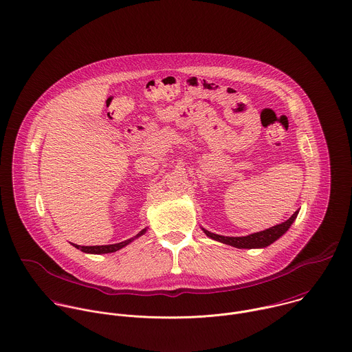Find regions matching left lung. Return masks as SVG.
Instances as JSON below:
<instances>
[{
  "label": "left lung",
  "mask_w": 352,
  "mask_h": 352,
  "mask_svg": "<svg viewBox=\"0 0 352 352\" xmlns=\"http://www.w3.org/2000/svg\"><path fill=\"white\" fill-rule=\"evenodd\" d=\"M298 214V210L294 212L286 221L276 224L271 228H267L264 231H258V232H253L249 234L246 236H224V235H219L214 232H210L205 228H202V231L212 239L238 248V249H261V248H267L271 243H274L276 239H279L293 224V221L296 220Z\"/></svg>",
  "instance_id": "left-lung-1"
}]
</instances>
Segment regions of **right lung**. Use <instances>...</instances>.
Segmentation results:
<instances>
[{"label": "right lung", "instance_id": "add662e5", "mask_svg": "<svg viewBox=\"0 0 352 352\" xmlns=\"http://www.w3.org/2000/svg\"><path fill=\"white\" fill-rule=\"evenodd\" d=\"M146 231H147V228H143V230H142L138 235H135L133 238L126 239V241L120 242V243H113V245H96V246H80V245H76V243H73V245H74V248L80 249V250H81V252H84V253H91V254L113 253V252H117V250H120V249L125 248L126 245H129L131 242H133L135 239H138L139 236H142L143 234H146Z\"/></svg>", "mask_w": 352, "mask_h": 352}]
</instances>
